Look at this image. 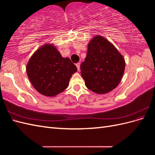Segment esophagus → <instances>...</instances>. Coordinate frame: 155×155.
I'll use <instances>...</instances> for the list:
<instances>
[{"label":"esophagus","mask_w":155,"mask_h":155,"mask_svg":"<svg viewBox=\"0 0 155 155\" xmlns=\"http://www.w3.org/2000/svg\"><path fill=\"white\" fill-rule=\"evenodd\" d=\"M76 67H77V68H78V70H80V63H76Z\"/></svg>","instance_id":"34e87169"}]
</instances>
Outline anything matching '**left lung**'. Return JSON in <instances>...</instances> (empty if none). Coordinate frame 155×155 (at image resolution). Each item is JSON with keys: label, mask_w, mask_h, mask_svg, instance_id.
I'll return each mask as SVG.
<instances>
[{"label": "left lung", "mask_w": 155, "mask_h": 155, "mask_svg": "<svg viewBox=\"0 0 155 155\" xmlns=\"http://www.w3.org/2000/svg\"><path fill=\"white\" fill-rule=\"evenodd\" d=\"M123 56L104 37L97 35L89 42L81 74L86 87L92 92L105 94L118 85L124 73Z\"/></svg>", "instance_id": "obj_1"}]
</instances>
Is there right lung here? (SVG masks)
I'll use <instances>...</instances> for the list:
<instances>
[{"label": "right lung", "instance_id": "right-lung-1", "mask_svg": "<svg viewBox=\"0 0 155 155\" xmlns=\"http://www.w3.org/2000/svg\"><path fill=\"white\" fill-rule=\"evenodd\" d=\"M77 68L63 58L53 45H45L30 59L26 72L32 85L41 94L55 96L66 89Z\"/></svg>", "mask_w": 155, "mask_h": 155}]
</instances>
